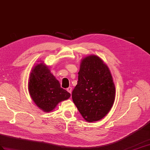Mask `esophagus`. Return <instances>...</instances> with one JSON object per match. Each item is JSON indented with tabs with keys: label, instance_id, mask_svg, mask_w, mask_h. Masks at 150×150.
I'll return each mask as SVG.
<instances>
[{
	"label": "esophagus",
	"instance_id": "esophagus-1",
	"mask_svg": "<svg viewBox=\"0 0 150 150\" xmlns=\"http://www.w3.org/2000/svg\"><path fill=\"white\" fill-rule=\"evenodd\" d=\"M71 91H72V88L71 87H68V88H67V91L68 92V93H70V94L71 93Z\"/></svg>",
	"mask_w": 150,
	"mask_h": 150
}]
</instances>
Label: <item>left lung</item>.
<instances>
[{
  "label": "left lung",
  "mask_w": 150,
  "mask_h": 150,
  "mask_svg": "<svg viewBox=\"0 0 150 150\" xmlns=\"http://www.w3.org/2000/svg\"><path fill=\"white\" fill-rule=\"evenodd\" d=\"M81 61L72 99L86 121H98L112 108L115 98V84L108 66L100 57L90 55Z\"/></svg>",
  "instance_id": "8db88e82"
}]
</instances>
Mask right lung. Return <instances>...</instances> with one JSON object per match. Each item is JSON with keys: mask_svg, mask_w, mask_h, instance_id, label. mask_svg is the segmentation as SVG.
Listing matches in <instances>:
<instances>
[{"mask_svg": "<svg viewBox=\"0 0 150 150\" xmlns=\"http://www.w3.org/2000/svg\"><path fill=\"white\" fill-rule=\"evenodd\" d=\"M28 91L35 104L44 112H50L59 103L67 100L70 94L60 83L44 63L33 68L30 75Z\"/></svg>", "mask_w": 150, "mask_h": 150, "instance_id": "1", "label": "right lung"}]
</instances>
